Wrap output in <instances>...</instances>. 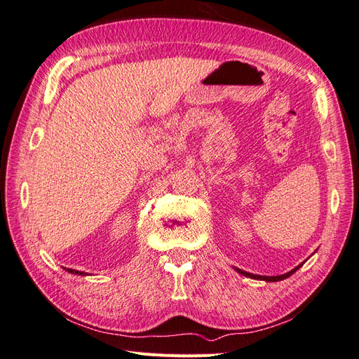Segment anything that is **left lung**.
Returning a JSON list of instances; mask_svg holds the SVG:
<instances>
[{"instance_id":"obj_1","label":"left lung","mask_w":359,"mask_h":359,"mask_svg":"<svg viewBox=\"0 0 359 359\" xmlns=\"http://www.w3.org/2000/svg\"><path fill=\"white\" fill-rule=\"evenodd\" d=\"M304 265V262L302 264H299L298 266H295L293 268L292 271H289V273H286V274H281V276H256V274H250V273H247V271H243V269H240V268H235V271L236 273H240V274H243V276H245V277H248V278H255V280H265V281H280V280H285V278H287V277H290L293 273H295L297 269H299L301 266Z\"/></svg>"}]
</instances>
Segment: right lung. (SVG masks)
<instances>
[{
	"label": "right lung",
	"instance_id": "right-lung-1",
	"mask_svg": "<svg viewBox=\"0 0 359 359\" xmlns=\"http://www.w3.org/2000/svg\"><path fill=\"white\" fill-rule=\"evenodd\" d=\"M66 271H69L70 274H76V276H86V273H83V271H76V269H70V268H66Z\"/></svg>",
	"mask_w": 359,
	"mask_h": 359
}]
</instances>
